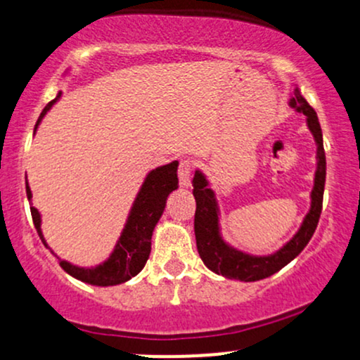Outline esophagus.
Here are the masks:
<instances>
[{"label": "esophagus", "mask_w": 360, "mask_h": 360, "mask_svg": "<svg viewBox=\"0 0 360 360\" xmlns=\"http://www.w3.org/2000/svg\"><path fill=\"white\" fill-rule=\"evenodd\" d=\"M177 176H179L181 186H189V176H191V160L184 159L179 162V169H177Z\"/></svg>", "instance_id": "esophagus-1"}]
</instances>
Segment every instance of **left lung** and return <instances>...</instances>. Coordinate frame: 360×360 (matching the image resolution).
Returning a JSON list of instances; mask_svg holds the SVG:
<instances>
[{
    "instance_id": "8db88e82",
    "label": "left lung",
    "mask_w": 360,
    "mask_h": 360,
    "mask_svg": "<svg viewBox=\"0 0 360 360\" xmlns=\"http://www.w3.org/2000/svg\"><path fill=\"white\" fill-rule=\"evenodd\" d=\"M289 106L300 113L307 115V123L313 139L316 142V171L315 186L311 191V208L303 223H301L298 233L283 245L278 252L271 255H250L245 252L233 249L229 245L220 235L218 225V205L213 189L210 188L208 181L201 171L194 172L193 177V194L196 200V213H194V235H196V247L200 257L210 271L225 276L229 279L259 281L283 269L286 264L291 262L304 247L308 245L309 238L315 233L318 220L321 214L323 205V189L326 176V160L323 148V135H321L320 122L315 110L308 105V101L301 96L300 89H295V96L289 100Z\"/></svg>"
}]
</instances>
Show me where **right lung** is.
Instances as JSON below:
<instances>
[{
    "instance_id": "1",
    "label": "right lung",
    "mask_w": 360,
    "mask_h": 360,
    "mask_svg": "<svg viewBox=\"0 0 360 360\" xmlns=\"http://www.w3.org/2000/svg\"><path fill=\"white\" fill-rule=\"evenodd\" d=\"M59 98L60 93L57 94L56 100L45 106L39 120H37L35 130L39 127L40 120L45 117V113L52 108V105ZM177 184H179V181H177V160L148 172L137 198H135L130 214H128L125 229L120 235L115 250L111 252L110 257L96 267H77L72 266L68 260H60L59 264L62 269L71 274L72 278L79 279L82 283L93 284V286H115V284L127 283L128 279L137 276L143 269L148 255H150L152 232H154L159 218L162 217L167 196L177 189ZM27 196L28 201H32V191L28 183ZM30 212L37 233L42 238L44 245L49 247L42 235V229H40L42 220H40L39 210L30 206Z\"/></svg>"
}]
</instances>
